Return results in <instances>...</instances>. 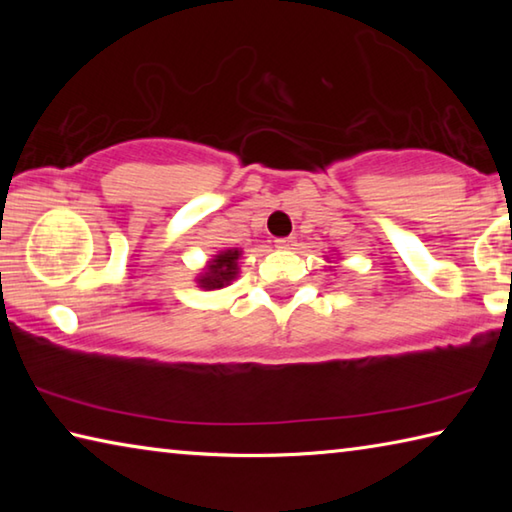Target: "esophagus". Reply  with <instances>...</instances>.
Wrapping results in <instances>:
<instances>
[{
    "instance_id": "esophagus-1",
    "label": "esophagus",
    "mask_w": 512,
    "mask_h": 512,
    "mask_svg": "<svg viewBox=\"0 0 512 512\" xmlns=\"http://www.w3.org/2000/svg\"><path fill=\"white\" fill-rule=\"evenodd\" d=\"M293 244H296V239H293V237H282V239H275V246H277V248H291Z\"/></svg>"
}]
</instances>
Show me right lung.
I'll return each instance as SVG.
<instances>
[{"instance_id": "right-lung-1", "label": "right lung", "mask_w": 512, "mask_h": 512, "mask_svg": "<svg viewBox=\"0 0 512 512\" xmlns=\"http://www.w3.org/2000/svg\"><path fill=\"white\" fill-rule=\"evenodd\" d=\"M237 259L239 250H225V253L216 255L212 264L207 266V271L201 275L198 284L203 289H221L225 284H230L237 277Z\"/></svg>"}]
</instances>
